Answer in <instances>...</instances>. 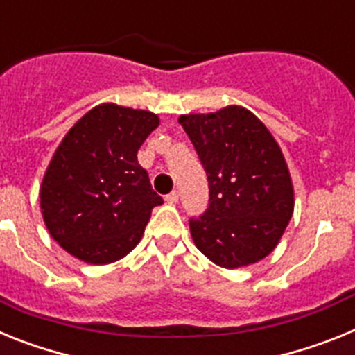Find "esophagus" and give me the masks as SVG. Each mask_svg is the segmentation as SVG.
I'll return each instance as SVG.
<instances>
[{
	"label": "esophagus",
	"instance_id": "esophagus-1",
	"mask_svg": "<svg viewBox=\"0 0 355 355\" xmlns=\"http://www.w3.org/2000/svg\"><path fill=\"white\" fill-rule=\"evenodd\" d=\"M165 200H167L168 205H175V202L180 200V193H178V192H175V190H174V192H171L167 197H165Z\"/></svg>",
	"mask_w": 355,
	"mask_h": 355
}]
</instances>
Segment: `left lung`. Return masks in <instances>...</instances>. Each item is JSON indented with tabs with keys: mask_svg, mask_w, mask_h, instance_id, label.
Instances as JSON below:
<instances>
[{
	"mask_svg": "<svg viewBox=\"0 0 355 355\" xmlns=\"http://www.w3.org/2000/svg\"><path fill=\"white\" fill-rule=\"evenodd\" d=\"M180 122L208 175V208L188 220L196 247L224 268L268 256L293 213L290 172L270 131L241 106Z\"/></svg>",
	"mask_w": 355,
	"mask_h": 355,
	"instance_id": "left-lung-1",
	"label": "left lung"
}]
</instances>
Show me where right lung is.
I'll list each match as a JSON object with an SVG mask.
<instances>
[{"label": "right lung", "instance_id": "1", "mask_svg": "<svg viewBox=\"0 0 355 355\" xmlns=\"http://www.w3.org/2000/svg\"><path fill=\"white\" fill-rule=\"evenodd\" d=\"M159 119L144 110L99 105L69 130L49 163L40 208L69 254L92 265L124 258L163 202L137 153Z\"/></svg>", "mask_w": 355, "mask_h": 355}]
</instances>
